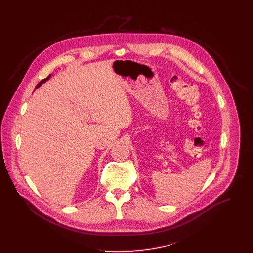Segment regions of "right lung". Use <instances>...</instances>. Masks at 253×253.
<instances>
[{"instance_id": "obj_1", "label": "right lung", "mask_w": 253, "mask_h": 253, "mask_svg": "<svg viewBox=\"0 0 253 253\" xmlns=\"http://www.w3.org/2000/svg\"><path fill=\"white\" fill-rule=\"evenodd\" d=\"M50 77H51V74H50V75H49L47 78H45V79L42 80V81H41V82H40V83L37 84L36 88H39V87H40V86H41L42 84H44V83H45V82H46V81H47V80H48Z\"/></svg>"}]
</instances>
